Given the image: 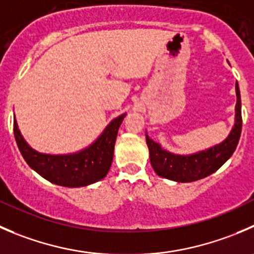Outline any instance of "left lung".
I'll list each match as a JSON object with an SVG mask.
<instances>
[{"label":"left lung","instance_id":"left-lung-1","mask_svg":"<svg viewBox=\"0 0 254 254\" xmlns=\"http://www.w3.org/2000/svg\"><path fill=\"white\" fill-rule=\"evenodd\" d=\"M236 115L235 125L228 136L220 144L211 146L202 151L190 155H177L162 149L159 142L150 139L147 132L146 144L150 152V162L159 176L176 182H192L210 176L217 171L235 152L240 141L242 130V115H241V94L238 83H236Z\"/></svg>","mask_w":254,"mask_h":254}]
</instances>
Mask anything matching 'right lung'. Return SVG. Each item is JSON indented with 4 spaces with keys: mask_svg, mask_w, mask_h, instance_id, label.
Here are the masks:
<instances>
[{
    "mask_svg": "<svg viewBox=\"0 0 254 254\" xmlns=\"http://www.w3.org/2000/svg\"><path fill=\"white\" fill-rule=\"evenodd\" d=\"M125 115L127 113L113 119L95 141L73 154H43L32 149L22 136L16 118L13 122L14 139L29 167L49 182L64 187L88 186L104 179L109 172L118 130Z\"/></svg>",
    "mask_w": 254,
    "mask_h": 254,
    "instance_id": "add662e5",
    "label": "right lung"
}]
</instances>
